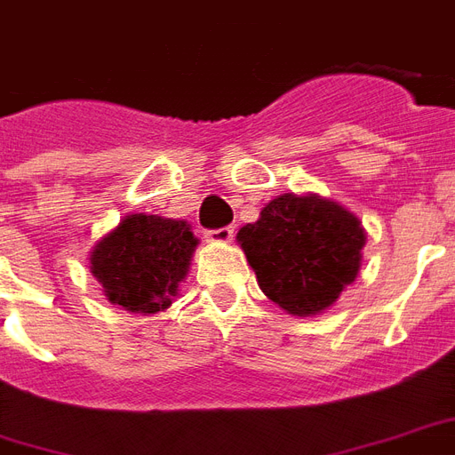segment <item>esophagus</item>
I'll list each match as a JSON object with an SVG mask.
<instances>
[{"label":"esophagus","instance_id":"obj_1","mask_svg":"<svg viewBox=\"0 0 455 455\" xmlns=\"http://www.w3.org/2000/svg\"><path fill=\"white\" fill-rule=\"evenodd\" d=\"M231 238H234V227L212 228V231H207V241H212V243H231Z\"/></svg>","mask_w":455,"mask_h":455}]
</instances>
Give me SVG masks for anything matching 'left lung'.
<instances>
[{"label":"left lung","instance_id":"1","mask_svg":"<svg viewBox=\"0 0 455 455\" xmlns=\"http://www.w3.org/2000/svg\"><path fill=\"white\" fill-rule=\"evenodd\" d=\"M235 238L264 295L292 316H316L338 302L366 245L361 221L316 193L278 196Z\"/></svg>","mask_w":455,"mask_h":455}]
</instances>
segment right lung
Returning <instances> with one entry per match:
<instances>
[{
    "instance_id": "right-lung-1",
    "label": "right lung",
    "mask_w": 455,
    "mask_h": 455,
    "mask_svg": "<svg viewBox=\"0 0 455 455\" xmlns=\"http://www.w3.org/2000/svg\"><path fill=\"white\" fill-rule=\"evenodd\" d=\"M198 238L181 220L127 214L96 243L89 269L106 298L134 314L167 309L191 267Z\"/></svg>"
}]
</instances>
